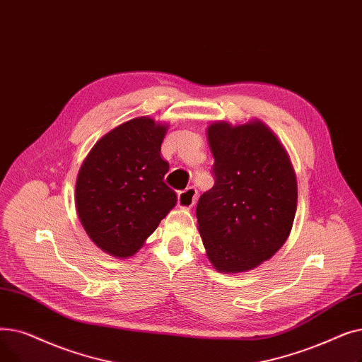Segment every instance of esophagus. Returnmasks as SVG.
Returning a JSON list of instances; mask_svg holds the SVG:
<instances>
[{
  "instance_id": "obj_1",
  "label": "esophagus",
  "mask_w": 362,
  "mask_h": 362,
  "mask_svg": "<svg viewBox=\"0 0 362 362\" xmlns=\"http://www.w3.org/2000/svg\"><path fill=\"white\" fill-rule=\"evenodd\" d=\"M196 199H197L196 187H187L185 190L178 193V206L182 209H190L194 206Z\"/></svg>"
}]
</instances>
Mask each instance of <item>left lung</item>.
Listing matches in <instances>:
<instances>
[{"mask_svg":"<svg viewBox=\"0 0 362 362\" xmlns=\"http://www.w3.org/2000/svg\"><path fill=\"white\" fill-rule=\"evenodd\" d=\"M215 184L199 199L196 216L209 261L219 272H245L286 243L298 206L287 151L261 120L208 127Z\"/></svg>","mask_w":362,"mask_h":362,"instance_id":"obj_1","label":"left lung"}]
</instances>
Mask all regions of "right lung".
<instances>
[{
	"mask_svg": "<svg viewBox=\"0 0 362 362\" xmlns=\"http://www.w3.org/2000/svg\"><path fill=\"white\" fill-rule=\"evenodd\" d=\"M168 125L141 116L116 127L95 143L76 180V211L93 242L116 257L139 252L177 204L163 178L160 156Z\"/></svg>",
	"mask_w": 362,
	"mask_h": 362,
	"instance_id": "1",
	"label": "right lung"
}]
</instances>
